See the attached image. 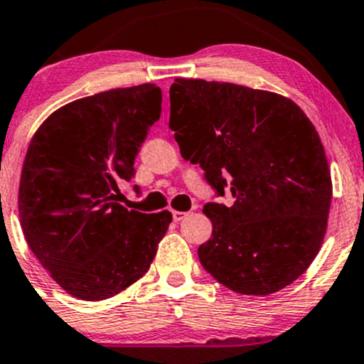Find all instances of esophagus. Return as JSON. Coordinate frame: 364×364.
<instances>
[{"mask_svg":"<svg viewBox=\"0 0 364 364\" xmlns=\"http://www.w3.org/2000/svg\"><path fill=\"white\" fill-rule=\"evenodd\" d=\"M185 215H186V213H179V210H173V219H174L176 223L181 221V219L185 218Z\"/></svg>","mask_w":364,"mask_h":364,"instance_id":"34e87169","label":"esophagus"}]
</instances>
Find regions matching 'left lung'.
<instances>
[{
    "mask_svg": "<svg viewBox=\"0 0 364 364\" xmlns=\"http://www.w3.org/2000/svg\"><path fill=\"white\" fill-rule=\"evenodd\" d=\"M169 127L181 157L203 169L213 237L198 247L203 269L243 295H267L314 261L328 223L331 178L313 122L269 91L174 79Z\"/></svg>",
    "mask_w": 364,
    "mask_h": 364,
    "instance_id": "8db88e82",
    "label": "left lung"
}]
</instances>
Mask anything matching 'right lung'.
<instances>
[{
    "mask_svg": "<svg viewBox=\"0 0 364 364\" xmlns=\"http://www.w3.org/2000/svg\"><path fill=\"white\" fill-rule=\"evenodd\" d=\"M161 103L155 85L75 100L41 124L27 149L20 225L43 267L74 297L103 301L133 285L169 228V210L143 214L119 203V183L134 178Z\"/></svg>",
    "mask_w": 364,
    "mask_h": 364,
    "instance_id": "right-lung-1",
    "label": "right lung"
}]
</instances>
